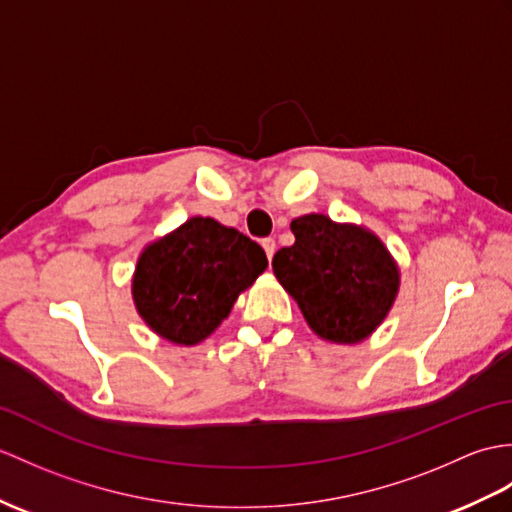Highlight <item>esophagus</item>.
<instances>
[{
	"label": "esophagus",
	"mask_w": 512,
	"mask_h": 512,
	"mask_svg": "<svg viewBox=\"0 0 512 512\" xmlns=\"http://www.w3.org/2000/svg\"><path fill=\"white\" fill-rule=\"evenodd\" d=\"M261 246H264L266 257H268V261H270V259H272V255H275V248H277L275 240H272V237H266V240H261Z\"/></svg>",
	"instance_id": "34e87169"
}]
</instances>
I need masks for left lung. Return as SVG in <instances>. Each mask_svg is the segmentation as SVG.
<instances>
[{
  "mask_svg": "<svg viewBox=\"0 0 512 512\" xmlns=\"http://www.w3.org/2000/svg\"><path fill=\"white\" fill-rule=\"evenodd\" d=\"M294 244L272 257L275 277L318 338L358 344L384 323L399 294V266L362 224L323 213L294 218Z\"/></svg>",
  "mask_w": 512,
  "mask_h": 512,
  "instance_id": "left-lung-1",
  "label": "left lung"
}]
</instances>
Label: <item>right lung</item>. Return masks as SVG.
<instances>
[{
  "label": "right lung",
  "instance_id": "obj_1",
  "mask_svg": "<svg viewBox=\"0 0 512 512\" xmlns=\"http://www.w3.org/2000/svg\"><path fill=\"white\" fill-rule=\"evenodd\" d=\"M268 268L264 248L218 220L194 216L146 244L133 301L163 340L194 347L209 338L246 288Z\"/></svg>",
  "mask_w": 512,
  "mask_h": 512
}]
</instances>
